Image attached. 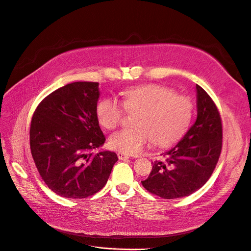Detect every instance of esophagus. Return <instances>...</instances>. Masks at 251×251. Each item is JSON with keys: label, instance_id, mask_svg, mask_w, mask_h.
Returning a JSON list of instances; mask_svg holds the SVG:
<instances>
[{"label": "esophagus", "instance_id": "34e87169", "mask_svg": "<svg viewBox=\"0 0 251 251\" xmlns=\"http://www.w3.org/2000/svg\"><path fill=\"white\" fill-rule=\"evenodd\" d=\"M117 156H118L119 160H127V159H129V158H130V156H129V155L124 154V153H122V152H118Z\"/></svg>", "mask_w": 251, "mask_h": 251}]
</instances>
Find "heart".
<instances>
[{"label":"heart","instance_id":"1","mask_svg":"<svg viewBox=\"0 0 251 251\" xmlns=\"http://www.w3.org/2000/svg\"><path fill=\"white\" fill-rule=\"evenodd\" d=\"M123 105L111 97L102 98L96 105V117L106 129L115 128L122 119L124 109L138 111L135 128H125L109 137V146L127 155L140 154L152 140L158 146H167L180 138L190 124L193 103L186 97L176 95L167 87L145 84L127 89Z\"/></svg>","mask_w":251,"mask_h":251}]
</instances>
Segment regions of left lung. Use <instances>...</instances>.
Segmentation results:
<instances>
[{"mask_svg":"<svg viewBox=\"0 0 251 251\" xmlns=\"http://www.w3.org/2000/svg\"><path fill=\"white\" fill-rule=\"evenodd\" d=\"M197 119L177 144L166 151L165 161L152 163L142 185L161 198L178 199L200 190L219 161L223 127L220 113L209 95L196 85Z\"/></svg>","mask_w":251,"mask_h":251,"instance_id":"1","label":"left lung"}]
</instances>
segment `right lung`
<instances>
[{
	"mask_svg": "<svg viewBox=\"0 0 251 251\" xmlns=\"http://www.w3.org/2000/svg\"><path fill=\"white\" fill-rule=\"evenodd\" d=\"M99 83L74 82L47 96L35 109L29 130L30 152L48 187L60 197L84 199L108 181L114 152L92 150L105 137L96 117Z\"/></svg>",
	"mask_w": 251,
	"mask_h": 251,
	"instance_id": "obj_1",
	"label": "right lung"
}]
</instances>
